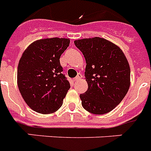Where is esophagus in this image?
Instances as JSON below:
<instances>
[{
	"mask_svg": "<svg viewBox=\"0 0 151 151\" xmlns=\"http://www.w3.org/2000/svg\"><path fill=\"white\" fill-rule=\"evenodd\" d=\"M81 78H82V75H81V73H78V75L76 76L75 78H73V81H78L79 79H81Z\"/></svg>",
	"mask_w": 151,
	"mask_h": 151,
	"instance_id": "obj_1",
	"label": "esophagus"
}]
</instances>
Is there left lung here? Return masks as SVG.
Listing matches in <instances>:
<instances>
[{"instance_id":"8db88e82","label":"left lung","mask_w":151,"mask_h":151,"mask_svg":"<svg viewBox=\"0 0 151 151\" xmlns=\"http://www.w3.org/2000/svg\"><path fill=\"white\" fill-rule=\"evenodd\" d=\"M86 61L85 76L87 91L80 95L85 110L94 114H104L114 109L129 91L130 67L119 47L100 38L74 41Z\"/></svg>"}]
</instances>
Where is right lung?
<instances>
[{
  "label": "right lung",
  "mask_w": 151,
  "mask_h": 151,
  "mask_svg": "<svg viewBox=\"0 0 151 151\" xmlns=\"http://www.w3.org/2000/svg\"><path fill=\"white\" fill-rule=\"evenodd\" d=\"M69 45L66 38L41 39L23 52L18 66V87L34 111L48 114L61 107L70 85L62 73L59 59Z\"/></svg>",
  "instance_id": "add662e5"
}]
</instances>
